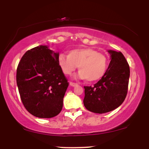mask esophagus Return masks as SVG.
<instances>
[{
  "instance_id": "esophagus-1",
  "label": "esophagus",
  "mask_w": 149,
  "mask_h": 149,
  "mask_svg": "<svg viewBox=\"0 0 149 149\" xmlns=\"http://www.w3.org/2000/svg\"><path fill=\"white\" fill-rule=\"evenodd\" d=\"M70 85H71V86L74 87V86H76V85H78V84L76 83H73V82H70Z\"/></svg>"
}]
</instances>
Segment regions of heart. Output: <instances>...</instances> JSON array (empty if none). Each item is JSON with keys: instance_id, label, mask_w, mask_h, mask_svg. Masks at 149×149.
Returning <instances> with one entry per match:
<instances>
[{"instance_id": "b5f03b06", "label": "heart", "mask_w": 149, "mask_h": 149, "mask_svg": "<svg viewBox=\"0 0 149 149\" xmlns=\"http://www.w3.org/2000/svg\"><path fill=\"white\" fill-rule=\"evenodd\" d=\"M58 64L65 75H71L78 67V76L90 82L97 81L104 76L108 67L107 57L96 49L87 47L70 50L69 55L60 54Z\"/></svg>"}]
</instances>
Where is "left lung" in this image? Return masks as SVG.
<instances>
[{
  "label": "left lung",
  "mask_w": 149,
  "mask_h": 149,
  "mask_svg": "<svg viewBox=\"0 0 149 149\" xmlns=\"http://www.w3.org/2000/svg\"><path fill=\"white\" fill-rule=\"evenodd\" d=\"M111 60L104 76L94 85L84 86L83 104L90 111L104 113L116 109L127 94L130 66L120 52L109 50Z\"/></svg>",
  "instance_id": "left-lung-1"
}]
</instances>
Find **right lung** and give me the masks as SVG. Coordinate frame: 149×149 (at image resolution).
Returning a JSON list of instances; mask_svg holds the SVG:
<instances>
[{"mask_svg": "<svg viewBox=\"0 0 149 149\" xmlns=\"http://www.w3.org/2000/svg\"><path fill=\"white\" fill-rule=\"evenodd\" d=\"M59 53L45 45L26 51L17 69V84L25 109L38 118L57 116L69 83L58 64Z\"/></svg>", "mask_w": 149, "mask_h": 149, "instance_id": "obj_1", "label": "right lung"}]
</instances>
